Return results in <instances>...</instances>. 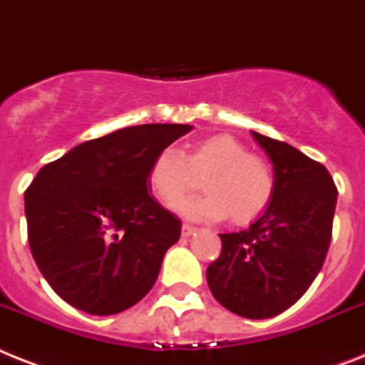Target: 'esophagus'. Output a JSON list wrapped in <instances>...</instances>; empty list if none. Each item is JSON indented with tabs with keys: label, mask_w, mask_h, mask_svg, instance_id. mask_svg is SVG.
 Segmentation results:
<instances>
[{
	"label": "esophagus",
	"mask_w": 365,
	"mask_h": 365,
	"mask_svg": "<svg viewBox=\"0 0 365 365\" xmlns=\"http://www.w3.org/2000/svg\"><path fill=\"white\" fill-rule=\"evenodd\" d=\"M195 232H197V228H195V226H191V225L182 226V235H185V237H189V235L195 234Z\"/></svg>",
	"instance_id": "esophagus-1"
}]
</instances>
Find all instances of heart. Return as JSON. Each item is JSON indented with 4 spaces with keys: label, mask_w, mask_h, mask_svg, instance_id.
Returning <instances> with one entry per match:
<instances>
[{
    "label": "heart",
    "mask_w": 365,
    "mask_h": 365,
    "mask_svg": "<svg viewBox=\"0 0 365 365\" xmlns=\"http://www.w3.org/2000/svg\"><path fill=\"white\" fill-rule=\"evenodd\" d=\"M204 178L207 195L183 202L180 213L195 220H222L252 225L277 197V174L262 158L232 135L198 140L183 155L176 148L159 150L148 168V183L167 207H176L197 191Z\"/></svg>",
    "instance_id": "heart-1"
}]
</instances>
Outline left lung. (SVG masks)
Segmentation results:
<instances>
[{"label":"left lung","mask_w":365,"mask_h":365,"mask_svg":"<svg viewBox=\"0 0 365 365\" xmlns=\"http://www.w3.org/2000/svg\"><path fill=\"white\" fill-rule=\"evenodd\" d=\"M277 174V197L250 228L220 234L206 271L219 304L247 319L292 308L319 274L332 237L338 189L321 163L287 143L252 131Z\"/></svg>","instance_id":"obj_1"}]
</instances>
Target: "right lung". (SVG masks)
<instances>
[{
	"instance_id": "right-lung-1",
	"label": "right lung",
	"mask_w": 365,
	"mask_h": 365,
	"mask_svg": "<svg viewBox=\"0 0 365 365\" xmlns=\"http://www.w3.org/2000/svg\"><path fill=\"white\" fill-rule=\"evenodd\" d=\"M189 124H140L81 143L26 191L27 241L42 277L91 315L124 312L154 287L182 222L150 195L148 168Z\"/></svg>"
}]
</instances>
